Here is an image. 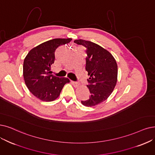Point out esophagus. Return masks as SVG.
Wrapping results in <instances>:
<instances>
[{
  "mask_svg": "<svg viewBox=\"0 0 155 155\" xmlns=\"http://www.w3.org/2000/svg\"><path fill=\"white\" fill-rule=\"evenodd\" d=\"M71 83H72V84L75 86V87H78V86H79V84L78 83V82H75V81H71Z\"/></svg>",
  "mask_w": 155,
  "mask_h": 155,
  "instance_id": "34e87169",
  "label": "esophagus"
}]
</instances>
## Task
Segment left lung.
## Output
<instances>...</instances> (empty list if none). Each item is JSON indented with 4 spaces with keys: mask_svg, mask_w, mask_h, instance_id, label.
<instances>
[{
    "mask_svg": "<svg viewBox=\"0 0 155 155\" xmlns=\"http://www.w3.org/2000/svg\"><path fill=\"white\" fill-rule=\"evenodd\" d=\"M86 48V71L88 72L87 87L90 97L82 101L84 106L91 107L105 101L113 92L117 82V65L107 50L94 42L83 39L74 41Z\"/></svg>",
    "mask_w": 155,
    "mask_h": 155,
    "instance_id": "left-lung-1",
    "label": "left lung"
}]
</instances>
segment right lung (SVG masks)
Returning <instances> with one entry per match:
<instances>
[{
    "label": "right lung",
    "mask_w": 155,
    "mask_h": 155,
    "mask_svg": "<svg viewBox=\"0 0 155 155\" xmlns=\"http://www.w3.org/2000/svg\"><path fill=\"white\" fill-rule=\"evenodd\" d=\"M72 39H54L42 43L28 52L23 61V78L28 89L40 100L51 102L57 98L64 85L70 82L67 78L50 74L58 47Z\"/></svg>",
    "instance_id": "right-lung-1"
}]
</instances>
